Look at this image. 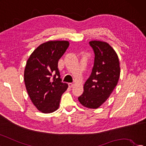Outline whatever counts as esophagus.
Here are the masks:
<instances>
[{
  "instance_id": "obj_1",
  "label": "esophagus",
  "mask_w": 146,
  "mask_h": 146,
  "mask_svg": "<svg viewBox=\"0 0 146 146\" xmlns=\"http://www.w3.org/2000/svg\"><path fill=\"white\" fill-rule=\"evenodd\" d=\"M68 85L70 88H72V86H74V84H72V83H69L68 84Z\"/></svg>"
}]
</instances>
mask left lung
I'll return each mask as SVG.
<instances>
[{
    "label": "left lung",
    "instance_id": "8db88e82",
    "mask_svg": "<svg viewBox=\"0 0 146 146\" xmlns=\"http://www.w3.org/2000/svg\"><path fill=\"white\" fill-rule=\"evenodd\" d=\"M94 53L92 72L85 83L84 92L78 100L86 108L97 109L107 100L120 78V62L117 54L108 43L89 42Z\"/></svg>",
    "mask_w": 146,
    "mask_h": 146
}]
</instances>
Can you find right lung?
Returning <instances> with one entry per match:
<instances>
[{
  "label": "right lung",
  "instance_id": "1",
  "mask_svg": "<svg viewBox=\"0 0 146 146\" xmlns=\"http://www.w3.org/2000/svg\"><path fill=\"white\" fill-rule=\"evenodd\" d=\"M69 45L65 40L44 43L27 61L24 74L26 90L34 105L43 113L56 111L62 94L68 87L62 82L58 63Z\"/></svg>",
  "mask_w": 146,
  "mask_h": 146
}]
</instances>
